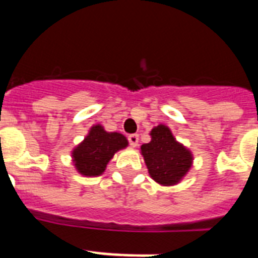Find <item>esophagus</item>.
I'll return each mask as SVG.
<instances>
[{
  "label": "esophagus",
  "mask_w": 258,
  "mask_h": 258,
  "mask_svg": "<svg viewBox=\"0 0 258 258\" xmlns=\"http://www.w3.org/2000/svg\"><path fill=\"white\" fill-rule=\"evenodd\" d=\"M127 140H129V143H131L132 147H137L138 146V141H140V136L138 134H131V136L127 137Z\"/></svg>",
  "instance_id": "1"
}]
</instances>
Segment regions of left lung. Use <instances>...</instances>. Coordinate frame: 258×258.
<instances>
[{"mask_svg": "<svg viewBox=\"0 0 258 258\" xmlns=\"http://www.w3.org/2000/svg\"><path fill=\"white\" fill-rule=\"evenodd\" d=\"M151 141L141 146L149 174L161 186H175L190 172L194 163V155L183 143L173 136L170 127L159 124L150 132Z\"/></svg>", "mask_w": 258, "mask_h": 258, "instance_id": "1", "label": "left lung"}]
</instances>
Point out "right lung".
I'll use <instances>...</instances> for the list:
<instances>
[{
	"label": "right lung",
	"instance_id": "right-lung-1",
	"mask_svg": "<svg viewBox=\"0 0 258 258\" xmlns=\"http://www.w3.org/2000/svg\"><path fill=\"white\" fill-rule=\"evenodd\" d=\"M126 137L117 132H107L101 124H94L81 142L71 151L72 164L84 177H99L107 164L120 150L126 149Z\"/></svg>",
	"mask_w": 258,
	"mask_h": 258
}]
</instances>
